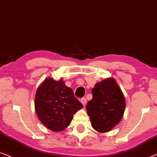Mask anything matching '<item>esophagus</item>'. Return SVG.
I'll list each match as a JSON object with an SVG mask.
<instances>
[{
  "label": "esophagus",
  "mask_w": 157,
  "mask_h": 157,
  "mask_svg": "<svg viewBox=\"0 0 157 157\" xmlns=\"http://www.w3.org/2000/svg\"><path fill=\"white\" fill-rule=\"evenodd\" d=\"M80 101H81V102H82V104L83 105H85L86 103H87V99H86L85 98H82Z\"/></svg>",
  "instance_id": "34e87169"
}]
</instances>
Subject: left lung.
Masks as SVG:
<instances>
[{
  "label": "left lung",
  "instance_id": "left-lung-1",
  "mask_svg": "<svg viewBox=\"0 0 157 157\" xmlns=\"http://www.w3.org/2000/svg\"><path fill=\"white\" fill-rule=\"evenodd\" d=\"M92 99L86 109L92 126L99 132H107L117 124L125 109V99L113 78L97 83L92 90Z\"/></svg>",
  "mask_w": 157,
  "mask_h": 157
}]
</instances>
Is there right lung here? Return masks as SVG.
<instances>
[{
	"label": "right lung",
	"instance_id": "right-lung-1",
	"mask_svg": "<svg viewBox=\"0 0 157 157\" xmlns=\"http://www.w3.org/2000/svg\"><path fill=\"white\" fill-rule=\"evenodd\" d=\"M35 106L39 120L54 132L67 127L73 114L83 107L71 88L62 79L56 81L52 78L46 79L38 87Z\"/></svg>",
	"mask_w": 157,
	"mask_h": 157
}]
</instances>
